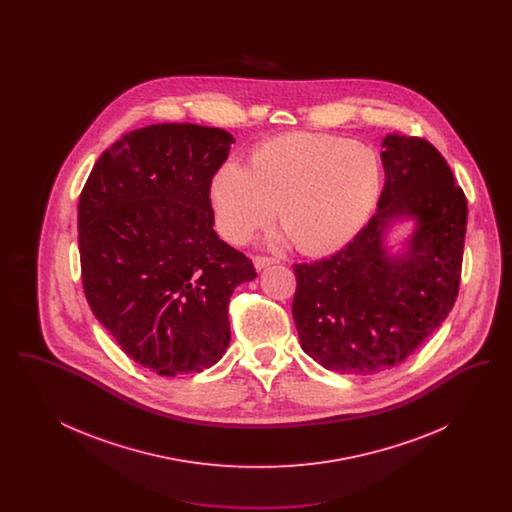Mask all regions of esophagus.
<instances>
[{"instance_id": "esophagus-1", "label": "esophagus", "mask_w": 512, "mask_h": 512, "mask_svg": "<svg viewBox=\"0 0 512 512\" xmlns=\"http://www.w3.org/2000/svg\"><path fill=\"white\" fill-rule=\"evenodd\" d=\"M274 263H278V259H274V257H261V255L253 257V265H255L257 270H263V268L270 267Z\"/></svg>"}]
</instances>
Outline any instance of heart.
<instances>
[{
    "mask_svg": "<svg viewBox=\"0 0 512 512\" xmlns=\"http://www.w3.org/2000/svg\"><path fill=\"white\" fill-rule=\"evenodd\" d=\"M382 188L378 155L363 144L313 132L270 138L249 157L215 172L209 197L220 234L242 244L274 217L309 255L330 253L357 236Z\"/></svg>",
    "mask_w": 512,
    "mask_h": 512,
    "instance_id": "heart-1",
    "label": "heart"
}]
</instances>
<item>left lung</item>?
I'll return each mask as SVG.
<instances>
[{
  "label": "left lung",
  "mask_w": 512,
  "mask_h": 512,
  "mask_svg": "<svg viewBox=\"0 0 512 512\" xmlns=\"http://www.w3.org/2000/svg\"><path fill=\"white\" fill-rule=\"evenodd\" d=\"M382 147L374 217L332 257L293 265L301 349L341 374L401 365L447 318L461 284L468 207L447 161L413 136L388 134ZM407 219L414 230L393 254L385 238Z\"/></svg>",
  "instance_id": "left-lung-1"
}]
</instances>
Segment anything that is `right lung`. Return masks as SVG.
<instances>
[{"label":"right lung","mask_w":512,"mask_h":512,"mask_svg":"<svg viewBox=\"0 0 512 512\" xmlns=\"http://www.w3.org/2000/svg\"><path fill=\"white\" fill-rule=\"evenodd\" d=\"M232 134L151 124L101 153L78 201L82 286L92 313L138 365L201 372L230 343V295L257 276L213 230L209 186Z\"/></svg>","instance_id":"add662e5"}]
</instances>
